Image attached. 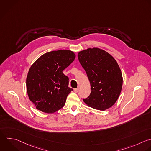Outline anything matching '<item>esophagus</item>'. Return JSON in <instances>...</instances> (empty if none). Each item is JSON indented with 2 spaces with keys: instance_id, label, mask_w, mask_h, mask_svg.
I'll list each match as a JSON object with an SVG mask.
<instances>
[{
  "instance_id": "1",
  "label": "esophagus",
  "mask_w": 151,
  "mask_h": 151,
  "mask_svg": "<svg viewBox=\"0 0 151 151\" xmlns=\"http://www.w3.org/2000/svg\"><path fill=\"white\" fill-rule=\"evenodd\" d=\"M74 91L75 93H78V88H74Z\"/></svg>"
}]
</instances>
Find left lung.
I'll return each mask as SVG.
<instances>
[{"label": "left lung", "mask_w": 151, "mask_h": 151, "mask_svg": "<svg viewBox=\"0 0 151 151\" xmlns=\"http://www.w3.org/2000/svg\"><path fill=\"white\" fill-rule=\"evenodd\" d=\"M78 58L91 86V93L84 102L99 110L111 107L119 98L123 84L122 72L115 59L98 48L79 52Z\"/></svg>", "instance_id": "obj_1"}]
</instances>
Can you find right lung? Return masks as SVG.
Returning <instances> with one entry per match:
<instances>
[{"label":"right lung","instance_id":"1","mask_svg":"<svg viewBox=\"0 0 151 151\" xmlns=\"http://www.w3.org/2000/svg\"><path fill=\"white\" fill-rule=\"evenodd\" d=\"M75 58L70 50L52 51L41 55L31 65L27 77V90L37 109L53 113L65 105L73 88L68 87V77L63 71Z\"/></svg>","mask_w":151,"mask_h":151}]
</instances>
